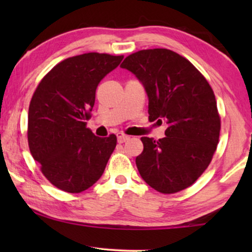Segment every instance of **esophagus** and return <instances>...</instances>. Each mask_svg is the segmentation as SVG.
<instances>
[{"instance_id":"obj_1","label":"esophagus","mask_w":252,"mask_h":252,"mask_svg":"<svg viewBox=\"0 0 252 252\" xmlns=\"http://www.w3.org/2000/svg\"><path fill=\"white\" fill-rule=\"evenodd\" d=\"M128 139H129V136L128 135H125V134H123V133L117 134V140H118L119 143L126 142V141L128 140Z\"/></svg>"}]
</instances>
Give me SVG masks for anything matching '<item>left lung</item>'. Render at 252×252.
Instances as JSON below:
<instances>
[{
	"label": "left lung",
	"mask_w": 252,
	"mask_h": 252,
	"mask_svg": "<svg viewBox=\"0 0 252 252\" xmlns=\"http://www.w3.org/2000/svg\"><path fill=\"white\" fill-rule=\"evenodd\" d=\"M120 67L142 84L150 122L167 124L163 139L141 137L143 151L135 159L141 178L163 194L188 188L209 166L219 142L212 88L190 62L168 49L140 50Z\"/></svg>",
	"instance_id": "1"
}]
</instances>
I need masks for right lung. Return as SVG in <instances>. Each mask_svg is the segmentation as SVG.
<instances>
[{"instance_id": "obj_1", "label": "right lung", "mask_w": 252, "mask_h": 252, "mask_svg": "<svg viewBox=\"0 0 252 252\" xmlns=\"http://www.w3.org/2000/svg\"><path fill=\"white\" fill-rule=\"evenodd\" d=\"M124 56L88 53L57 64L35 89L29 109V146L55 187L81 192L105 170L117 137H98L86 127L96 88Z\"/></svg>"}]
</instances>
